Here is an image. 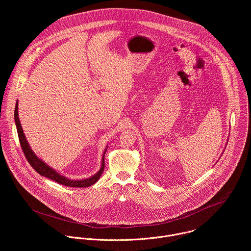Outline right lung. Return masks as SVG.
Here are the masks:
<instances>
[{"label": "right lung", "instance_id": "obj_1", "mask_svg": "<svg viewBox=\"0 0 251 251\" xmlns=\"http://www.w3.org/2000/svg\"><path fill=\"white\" fill-rule=\"evenodd\" d=\"M19 104H18V100L16 103V108H15V122H16V126H17V130H18V135H19V139H20V143H21V147L24 151V154L27 160V162L29 163V165L34 169V171H37L41 176H44L46 177L50 178V180L66 186V187H73V188H87L92 186L93 184H95L99 177L101 176L103 171H104V155L106 153L107 147L103 152V156H102V160H101V167L100 170L93 176L87 177V178H83V180H69L66 176H61L59 173H57L55 170H53L52 168H50L49 165H47L43 160H41L37 155L33 153V151L30 149L29 144L27 143L25 133L23 131L20 119H19Z\"/></svg>", "mask_w": 251, "mask_h": 251}]
</instances>
